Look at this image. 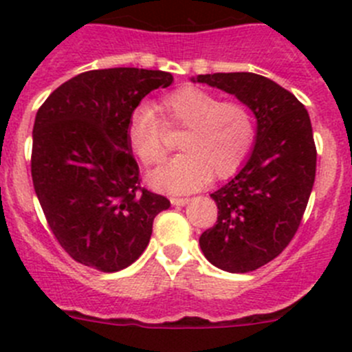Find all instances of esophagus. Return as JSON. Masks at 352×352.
Wrapping results in <instances>:
<instances>
[{"label":"esophagus","mask_w":352,"mask_h":352,"mask_svg":"<svg viewBox=\"0 0 352 352\" xmlns=\"http://www.w3.org/2000/svg\"><path fill=\"white\" fill-rule=\"evenodd\" d=\"M189 201H190L189 197H172L170 199V202H172L173 206H186Z\"/></svg>","instance_id":"1"}]
</instances>
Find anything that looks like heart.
I'll list each match as a JSON object with an SVG mask.
<instances>
[{"label":"heart","mask_w":352,"mask_h":352,"mask_svg":"<svg viewBox=\"0 0 352 352\" xmlns=\"http://www.w3.org/2000/svg\"><path fill=\"white\" fill-rule=\"evenodd\" d=\"M163 124L186 131L180 138L184 155L150 175L156 190L184 194L206 182L233 177L252 153L255 144V120L247 105L221 100L199 87H184L165 95L156 104ZM127 146L146 168L160 165L168 155L165 131L150 107L131 113L126 126Z\"/></svg>","instance_id":"heart-1"}]
</instances>
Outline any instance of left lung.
Wrapping results in <instances>:
<instances>
[{"mask_svg": "<svg viewBox=\"0 0 352 352\" xmlns=\"http://www.w3.org/2000/svg\"><path fill=\"white\" fill-rule=\"evenodd\" d=\"M192 81L235 95L257 119L250 158L211 194L218 219L199 239L216 267L255 271L289 245L307 209L317 170L310 116L291 91L261 74H199Z\"/></svg>", "mask_w": 352, "mask_h": 352, "instance_id": "8db88e82", "label": "left lung"}]
</instances>
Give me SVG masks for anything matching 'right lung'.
I'll return each instance as SVG.
<instances>
[{
    "mask_svg": "<svg viewBox=\"0 0 352 352\" xmlns=\"http://www.w3.org/2000/svg\"><path fill=\"white\" fill-rule=\"evenodd\" d=\"M165 71H85L37 110L32 180L49 228L80 264L116 272L144 252L153 219L170 201L141 187L126 126L140 102L170 87Z\"/></svg>",
    "mask_w": 352,
    "mask_h": 352,
    "instance_id": "right-lung-1",
    "label": "right lung"
}]
</instances>
